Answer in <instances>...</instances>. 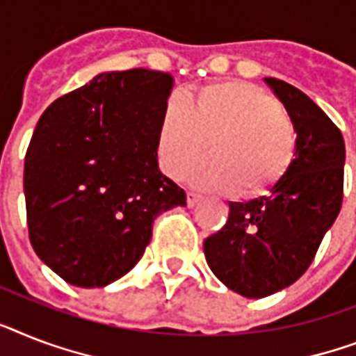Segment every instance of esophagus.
Instances as JSON below:
<instances>
[{
	"label": "esophagus",
	"instance_id": "esophagus-1",
	"mask_svg": "<svg viewBox=\"0 0 356 356\" xmlns=\"http://www.w3.org/2000/svg\"><path fill=\"white\" fill-rule=\"evenodd\" d=\"M199 201H201V193H197V192H188L186 193V204L190 208L195 207Z\"/></svg>",
	"mask_w": 356,
	"mask_h": 356
}]
</instances>
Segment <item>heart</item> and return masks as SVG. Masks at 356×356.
Wrapping results in <instances>:
<instances>
[{
	"instance_id": "1",
	"label": "heart",
	"mask_w": 356,
	"mask_h": 356,
	"mask_svg": "<svg viewBox=\"0 0 356 356\" xmlns=\"http://www.w3.org/2000/svg\"><path fill=\"white\" fill-rule=\"evenodd\" d=\"M210 140L216 155L193 170V181L243 197L273 190L296 153V129L278 100L239 80L210 83L186 104H168L159 131L163 168L183 177Z\"/></svg>"
}]
</instances>
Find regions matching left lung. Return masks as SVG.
I'll use <instances>...</instances> for the list:
<instances>
[{
	"label": "left lung",
	"instance_id": "obj_1",
	"mask_svg": "<svg viewBox=\"0 0 356 356\" xmlns=\"http://www.w3.org/2000/svg\"><path fill=\"white\" fill-rule=\"evenodd\" d=\"M265 82L296 129L294 161L268 195L228 203L225 227L203 243L212 273L245 298L278 293L307 270L343 197L340 129L300 89L278 78Z\"/></svg>",
	"mask_w": 356,
	"mask_h": 356
}]
</instances>
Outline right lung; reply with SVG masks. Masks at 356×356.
<instances>
[{"mask_svg":"<svg viewBox=\"0 0 356 356\" xmlns=\"http://www.w3.org/2000/svg\"><path fill=\"white\" fill-rule=\"evenodd\" d=\"M168 73H100L49 106L25 155L23 192L34 252L71 285L106 287L143 258L159 213L186 204L161 173Z\"/></svg>","mask_w":356,"mask_h":356,"instance_id":"obj_1","label":"right lung"}]
</instances>
